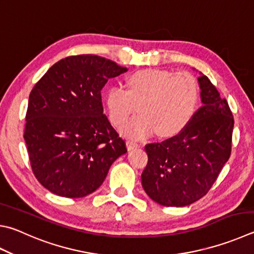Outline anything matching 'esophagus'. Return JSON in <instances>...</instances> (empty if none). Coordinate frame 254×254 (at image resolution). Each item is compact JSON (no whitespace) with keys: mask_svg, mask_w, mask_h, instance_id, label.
<instances>
[{"mask_svg":"<svg viewBox=\"0 0 254 254\" xmlns=\"http://www.w3.org/2000/svg\"><path fill=\"white\" fill-rule=\"evenodd\" d=\"M127 150H133V149H136V147H140V144L133 141H127Z\"/></svg>","mask_w":254,"mask_h":254,"instance_id":"1","label":"esophagus"}]
</instances>
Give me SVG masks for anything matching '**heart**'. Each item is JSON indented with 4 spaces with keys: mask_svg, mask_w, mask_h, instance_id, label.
Returning a JSON list of instances; mask_svg holds the SVG:
<instances>
[{
    "mask_svg": "<svg viewBox=\"0 0 254 254\" xmlns=\"http://www.w3.org/2000/svg\"><path fill=\"white\" fill-rule=\"evenodd\" d=\"M127 90L110 87L105 95L110 121L121 127L134 112L139 114L122 127L124 135L143 139L156 131L160 136H172L182 131L196 112L200 89L188 72L174 73L145 68L127 77Z\"/></svg>",
    "mask_w": 254,
    "mask_h": 254,
    "instance_id": "heart-1",
    "label": "heart"
}]
</instances>
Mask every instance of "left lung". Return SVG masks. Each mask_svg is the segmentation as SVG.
Here are the masks:
<instances>
[{"label": "left lung", "instance_id": "obj_1", "mask_svg": "<svg viewBox=\"0 0 254 254\" xmlns=\"http://www.w3.org/2000/svg\"><path fill=\"white\" fill-rule=\"evenodd\" d=\"M202 107L171 139L145 145L147 164L142 187L156 203L186 206L210 190L231 154L234 120L209 77L197 79Z\"/></svg>", "mask_w": 254, "mask_h": 254}]
</instances>
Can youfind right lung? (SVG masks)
I'll list each match as a JSON object with an SVG mask.
<instances>
[{"instance_id": "obj_1", "label": "right lung", "mask_w": 254, "mask_h": 254, "mask_svg": "<svg viewBox=\"0 0 254 254\" xmlns=\"http://www.w3.org/2000/svg\"><path fill=\"white\" fill-rule=\"evenodd\" d=\"M127 71L98 55L68 57L51 66L31 91L24 140L35 178L54 194H91L127 153L101 98L108 80Z\"/></svg>"}]
</instances>
